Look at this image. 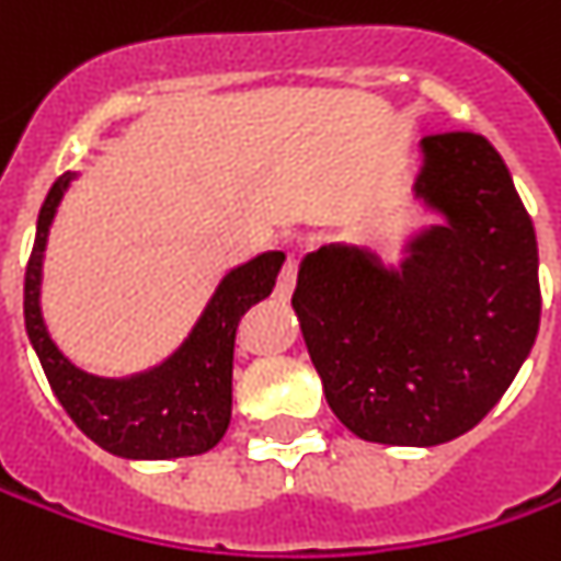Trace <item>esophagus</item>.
<instances>
[{"label":"esophagus","instance_id":"esophagus-1","mask_svg":"<svg viewBox=\"0 0 561 561\" xmlns=\"http://www.w3.org/2000/svg\"><path fill=\"white\" fill-rule=\"evenodd\" d=\"M293 287H296V259H287V265L277 277V287H274V296L277 299H290Z\"/></svg>","mask_w":561,"mask_h":561}]
</instances>
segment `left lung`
Instances as JSON below:
<instances>
[{
  "instance_id": "1",
  "label": "left lung",
  "mask_w": 561,
  "mask_h": 561,
  "mask_svg": "<svg viewBox=\"0 0 561 561\" xmlns=\"http://www.w3.org/2000/svg\"><path fill=\"white\" fill-rule=\"evenodd\" d=\"M412 227L397 262L331 243L299 262L293 312L328 405L356 437L437 446L471 431L540 328L537 233L481 134L419 142Z\"/></svg>"
}]
</instances>
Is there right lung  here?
Segmentation results:
<instances>
[{
  "label": "right lung",
  "mask_w": 561,
  "mask_h": 561,
  "mask_svg": "<svg viewBox=\"0 0 561 561\" xmlns=\"http://www.w3.org/2000/svg\"><path fill=\"white\" fill-rule=\"evenodd\" d=\"M61 174L36 218L31 265L24 274V324L49 387L77 427L121 459H184L218 446L233 402V334L240 314L274 290L287 255L268 249L225 271L199 318L174 353L134 375L105 377L83 371L58 350L43 318V262L58 205L71 181Z\"/></svg>",
  "instance_id": "right-lung-1"
}]
</instances>
